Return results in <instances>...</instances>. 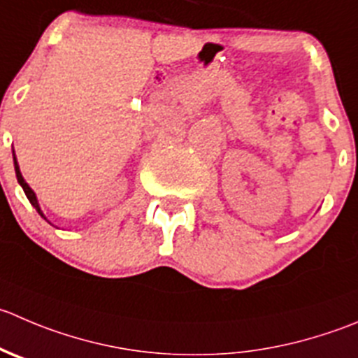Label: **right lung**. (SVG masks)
<instances>
[{
    "label": "right lung",
    "instance_id": "right-lung-1",
    "mask_svg": "<svg viewBox=\"0 0 358 358\" xmlns=\"http://www.w3.org/2000/svg\"><path fill=\"white\" fill-rule=\"evenodd\" d=\"M13 164H15V175H17V182H19V183H20V187H22V189H24V192H26V196H27V199H29V203L33 204V206L36 208V211H38V213H40L41 217H43V213H41L40 206H38L36 196H34V192H33V190H31V187L27 185V183H26V180L22 178V175H20V169H19V164H17L15 154H13ZM43 218H45V217H43Z\"/></svg>",
    "mask_w": 358,
    "mask_h": 358
}]
</instances>
